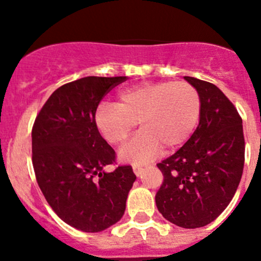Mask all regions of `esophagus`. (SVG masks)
<instances>
[{
  "instance_id": "34e87169",
  "label": "esophagus",
  "mask_w": 261,
  "mask_h": 261,
  "mask_svg": "<svg viewBox=\"0 0 261 261\" xmlns=\"http://www.w3.org/2000/svg\"><path fill=\"white\" fill-rule=\"evenodd\" d=\"M133 170H134V173H135V174L139 177V175L143 173V167H141V165H139V164H134L133 165Z\"/></svg>"
}]
</instances>
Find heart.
Instances as JSON below:
<instances>
[{
  "label": "heart",
  "mask_w": 261,
  "mask_h": 261,
  "mask_svg": "<svg viewBox=\"0 0 261 261\" xmlns=\"http://www.w3.org/2000/svg\"><path fill=\"white\" fill-rule=\"evenodd\" d=\"M199 92L188 82H154L126 88L116 103L97 107L94 123L111 145H121L136 123L141 130L121 149L123 162L145 163L158 154L183 145L201 117Z\"/></svg>",
  "instance_id": "obj_1"
}]
</instances>
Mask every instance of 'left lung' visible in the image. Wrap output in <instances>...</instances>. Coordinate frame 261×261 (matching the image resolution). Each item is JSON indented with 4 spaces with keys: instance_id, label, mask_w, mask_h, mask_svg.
<instances>
[{
    "instance_id": "left-lung-1",
    "label": "left lung",
    "mask_w": 261,
    "mask_h": 261,
    "mask_svg": "<svg viewBox=\"0 0 261 261\" xmlns=\"http://www.w3.org/2000/svg\"><path fill=\"white\" fill-rule=\"evenodd\" d=\"M199 92L201 117L189 140L159 163L162 186L155 202L163 217L184 228L203 227L228 206L245 162L243 118L210 82L184 77Z\"/></svg>"
}]
</instances>
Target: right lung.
<instances>
[{"label":"right lung","mask_w":261,"mask_h":261,"mask_svg":"<svg viewBox=\"0 0 261 261\" xmlns=\"http://www.w3.org/2000/svg\"><path fill=\"white\" fill-rule=\"evenodd\" d=\"M126 77H86L53 92L35 118L33 165L46 202L65 223L99 232L121 220L136 175L114 164L116 152L94 123L97 107Z\"/></svg>","instance_id":"add662e5"}]
</instances>
